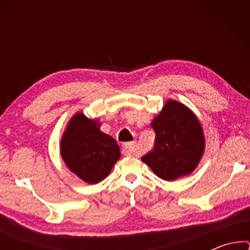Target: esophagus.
Here are the masks:
<instances>
[{"label":"esophagus","instance_id":"34e87169","mask_svg":"<svg viewBox=\"0 0 250 250\" xmlns=\"http://www.w3.org/2000/svg\"><path fill=\"white\" fill-rule=\"evenodd\" d=\"M122 153L128 156L135 155V145L133 142H126L122 146Z\"/></svg>","mask_w":250,"mask_h":250}]
</instances>
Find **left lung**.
<instances>
[{
  "instance_id": "obj_1",
  "label": "left lung",
  "mask_w": 250,
  "mask_h": 250,
  "mask_svg": "<svg viewBox=\"0 0 250 250\" xmlns=\"http://www.w3.org/2000/svg\"><path fill=\"white\" fill-rule=\"evenodd\" d=\"M151 126L155 132L154 147L142 156L143 162L166 181L191 174L205 147L202 125L192 110L179 101L167 100Z\"/></svg>"
}]
</instances>
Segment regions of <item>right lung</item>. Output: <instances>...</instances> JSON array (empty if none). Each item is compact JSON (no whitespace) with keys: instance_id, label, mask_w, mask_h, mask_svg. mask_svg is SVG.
Masks as SVG:
<instances>
[{"instance_id":"add662e5","label":"right lung","mask_w":250,"mask_h":250,"mask_svg":"<svg viewBox=\"0 0 250 250\" xmlns=\"http://www.w3.org/2000/svg\"><path fill=\"white\" fill-rule=\"evenodd\" d=\"M99 126L98 121L78 112L68 122L61 141L67 167L88 184L104 180L121 155L115 139Z\"/></svg>"}]
</instances>
